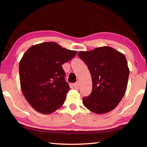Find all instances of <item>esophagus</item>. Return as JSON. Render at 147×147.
<instances>
[{"mask_svg": "<svg viewBox=\"0 0 147 147\" xmlns=\"http://www.w3.org/2000/svg\"><path fill=\"white\" fill-rule=\"evenodd\" d=\"M74 88L75 89H78L79 88H80V82H76L75 84H74Z\"/></svg>", "mask_w": 147, "mask_h": 147, "instance_id": "esophagus-1", "label": "esophagus"}]
</instances>
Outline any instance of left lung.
<instances>
[{"instance_id":"left-lung-1","label":"left lung","mask_w":147,"mask_h":147,"mask_svg":"<svg viewBox=\"0 0 147 147\" xmlns=\"http://www.w3.org/2000/svg\"><path fill=\"white\" fill-rule=\"evenodd\" d=\"M90 71L93 88L83 98L86 108L96 114L113 110L125 93L129 76L126 57L112 47L105 46L78 53Z\"/></svg>"}]
</instances>
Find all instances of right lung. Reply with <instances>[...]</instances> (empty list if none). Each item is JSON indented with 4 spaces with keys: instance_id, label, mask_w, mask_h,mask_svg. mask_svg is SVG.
<instances>
[{
    "instance_id": "1",
    "label": "right lung",
    "mask_w": 147,
    "mask_h": 147,
    "mask_svg": "<svg viewBox=\"0 0 147 147\" xmlns=\"http://www.w3.org/2000/svg\"><path fill=\"white\" fill-rule=\"evenodd\" d=\"M76 53L55 42H44L30 47L24 54L19 65L21 88L37 111L50 114L63 105L69 86L61 65Z\"/></svg>"
}]
</instances>
